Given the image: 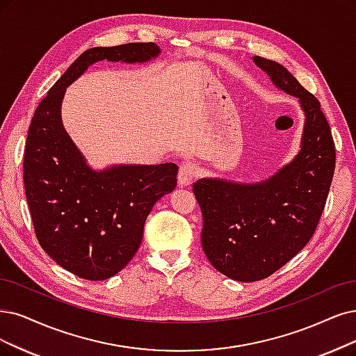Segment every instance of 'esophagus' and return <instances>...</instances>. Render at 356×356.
I'll return each mask as SVG.
<instances>
[{
	"instance_id": "obj_1",
	"label": "esophagus",
	"mask_w": 356,
	"mask_h": 356,
	"mask_svg": "<svg viewBox=\"0 0 356 356\" xmlns=\"http://www.w3.org/2000/svg\"><path fill=\"white\" fill-rule=\"evenodd\" d=\"M196 173H198V167L193 164L192 161L186 160L183 161L180 168H179V176H177V183L179 186H189L191 183L195 180Z\"/></svg>"
}]
</instances>
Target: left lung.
Returning a JSON list of instances; mask_svg holds the SVG:
<instances>
[{
  "mask_svg": "<svg viewBox=\"0 0 356 356\" xmlns=\"http://www.w3.org/2000/svg\"><path fill=\"white\" fill-rule=\"evenodd\" d=\"M273 83L305 113L300 151L270 179L243 185L220 179L193 183L202 211V249L213 267L238 282L282 268L309 242L325 207L336 165L332 129L320 101L282 64L255 56Z\"/></svg>",
  "mask_w": 356,
  "mask_h": 356,
  "instance_id": "1",
  "label": "left lung"
}]
</instances>
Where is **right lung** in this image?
Returning <instances> with one entry per match:
<instances>
[{
  "label": "right lung",
  "instance_id": "add662e5",
  "mask_svg": "<svg viewBox=\"0 0 356 356\" xmlns=\"http://www.w3.org/2000/svg\"><path fill=\"white\" fill-rule=\"evenodd\" d=\"M158 54L154 42L85 51L48 90L31 122L23 179L36 239L60 267L77 277L105 280L127 266L140 246L154 204L175 191L179 167H88L63 127L65 88L97 61L145 63Z\"/></svg>",
  "mask_w": 356,
  "mask_h": 356
}]
</instances>
